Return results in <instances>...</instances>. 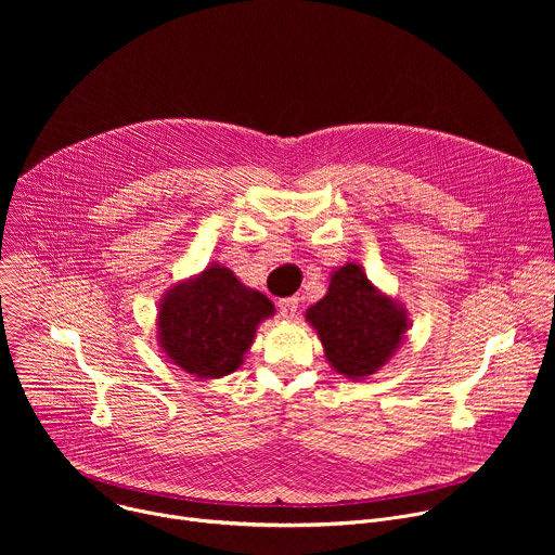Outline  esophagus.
<instances>
[{
  "instance_id": "obj_1",
  "label": "esophagus",
  "mask_w": 555,
  "mask_h": 555,
  "mask_svg": "<svg viewBox=\"0 0 555 555\" xmlns=\"http://www.w3.org/2000/svg\"><path fill=\"white\" fill-rule=\"evenodd\" d=\"M279 311L283 319H294L296 311H298V298L292 296V298H281L279 300Z\"/></svg>"
}]
</instances>
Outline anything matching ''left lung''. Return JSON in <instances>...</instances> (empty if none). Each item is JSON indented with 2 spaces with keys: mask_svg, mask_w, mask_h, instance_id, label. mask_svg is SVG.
Returning a JSON list of instances; mask_svg holds the SVG:
<instances>
[{
  "mask_svg": "<svg viewBox=\"0 0 555 555\" xmlns=\"http://www.w3.org/2000/svg\"><path fill=\"white\" fill-rule=\"evenodd\" d=\"M332 366L347 377L375 373L400 345L406 313L377 294L360 266L347 263L330 283L327 296L307 309Z\"/></svg>",
  "mask_w": 555,
  "mask_h": 555,
  "instance_id": "1",
  "label": "left lung"
}]
</instances>
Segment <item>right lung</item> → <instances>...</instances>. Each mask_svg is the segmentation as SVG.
<instances>
[{
	"instance_id": "right-lung-1",
	"label": "right lung",
	"mask_w": 555,
	"mask_h": 555,
	"mask_svg": "<svg viewBox=\"0 0 555 555\" xmlns=\"http://www.w3.org/2000/svg\"><path fill=\"white\" fill-rule=\"evenodd\" d=\"M272 313L268 296L242 285L228 268L210 266L165 298L160 343L184 371L221 377L242 364L257 325Z\"/></svg>"
}]
</instances>
